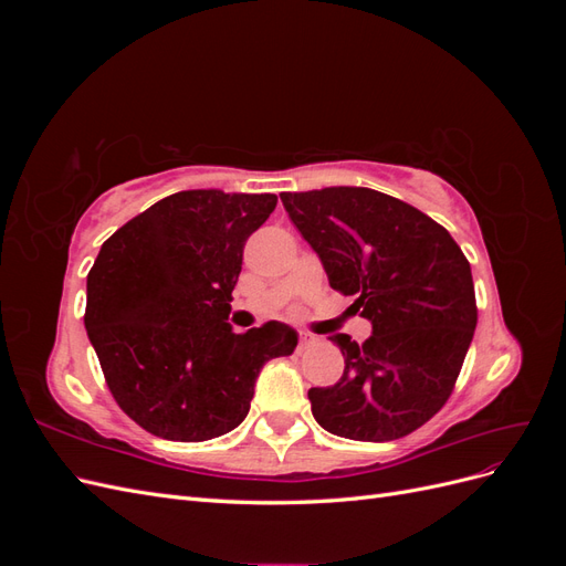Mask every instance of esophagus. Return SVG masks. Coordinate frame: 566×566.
I'll list each match as a JSON object with an SVG mask.
<instances>
[{
  "mask_svg": "<svg viewBox=\"0 0 566 566\" xmlns=\"http://www.w3.org/2000/svg\"><path fill=\"white\" fill-rule=\"evenodd\" d=\"M318 337L316 335H312V333H306V331H300V349H304V347H310V345H314Z\"/></svg>",
  "mask_w": 566,
  "mask_h": 566,
  "instance_id": "1",
  "label": "esophagus"
}]
</instances>
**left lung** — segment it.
<instances>
[{
    "mask_svg": "<svg viewBox=\"0 0 566 566\" xmlns=\"http://www.w3.org/2000/svg\"><path fill=\"white\" fill-rule=\"evenodd\" d=\"M331 287L356 295L364 345L337 333L345 356L333 387H312L316 422L356 441L406 437L447 403L476 328L474 283L451 233L408 202L364 186L281 193Z\"/></svg>",
    "mask_w": 566,
    "mask_h": 566,
    "instance_id": "8db88e82",
    "label": "left lung"
}]
</instances>
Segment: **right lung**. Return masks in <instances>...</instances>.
<instances>
[{"mask_svg":"<svg viewBox=\"0 0 566 566\" xmlns=\"http://www.w3.org/2000/svg\"><path fill=\"white\" fill-rule=\"evenodd\" d=\"M273 193L179 191L117 229L87 276V328L117 406L146 432L205 441L241 424L266 361L293 354L281 321L233 333L243 248Z\"/></svg>","mask_w":566,"mask_h":566,"instance_id":"right-lung-1","label":"right lung"}]
</instances>
